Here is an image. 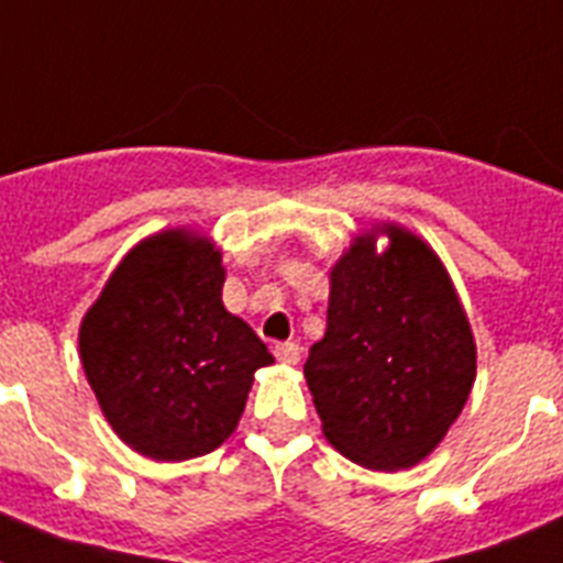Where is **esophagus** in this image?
<instances>
[{
	"label": "esophagus",
	"mask_w": 563,
	"mask_h": 563,
	"mask_svg": "<svg viewBox=\"0 0 563 563\" xmlns=\"http://www.w3.org/2000/svg\"><path fill=\"white\" fill-rule=\"evenodd\" d=\"M276 357L282 363H285V366H296V363L301 361V346H298V343H292V341L278 343V346H276Z\"/></svg>",
	"instance_id": "esophagus-1"
}]
</instances>
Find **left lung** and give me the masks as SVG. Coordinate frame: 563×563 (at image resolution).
Wrapping results in <instances>:
<instances>
[{"label": "left lung", "instance_id": "left-lung-1", "mask_svg": "<svg viewBox=\"0 0 563 563\" xmlns=\"http://www.w3.org/2000/svg\"><path fill=\"white\" fill-rule=\"evenodd\" d=\"M305 377L327 442L357 465L406 471L445 440L474 389L476 341L426 239L397 222L352 239L330 267L327 332Z\"/></svg>", "mask_w": 563, "mask_h": 563}]
</instances>
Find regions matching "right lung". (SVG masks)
<instances>
[{"label": "right lung", "instance_id": "right-lung-1", "mask_svg": "<svg viewBox=\"0 0 563 563\" xmlns=\"http://www.w3.org/2000/svg\"><path fill=\"white\" fill-rule=\"evenodd\" d=\"M225 265L208 233L166 228L109 273L78 330L84 375L129 449L154 462L211 454L236 431L273 355L222 305Z\"/></svg>", "mask_w": 563, "mask_h": 563}]
</instances>
